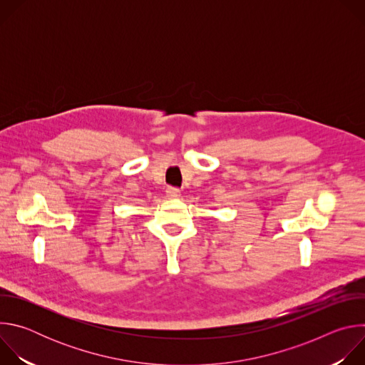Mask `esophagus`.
I'll return each mask as SVG.
<instances>
[{
	"label": "esophagus",
	"instance_id": "34e87169",
	"mask_svg": "<svg viewBox=\"0 0 365 365\" xmlns=\"http://www.w3.org/2000/svg\"><path fill=\"white\" fill-rule=\"evenodd\" d=\"M166 196H168L169 199H176V197H179V196H180V190H179L178 187L169 186V187L166 189Z\"/></svg>",
	"mask_w": 365,
	"mask_h": 365
}]
</instances>
